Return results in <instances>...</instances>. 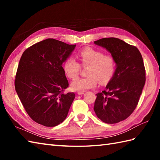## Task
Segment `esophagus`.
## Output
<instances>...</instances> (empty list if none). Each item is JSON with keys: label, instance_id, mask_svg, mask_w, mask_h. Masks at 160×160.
I'll return each instance as SVG.
<instances>
[{"label": "esophagus", "instance_id": "34e87169", "mask_svg": "<svg viewBox=\"0 0 160 160\" xmlns=\"http://www.w3.org/2000/svg\"><path fill=\"white\" fill-rule=\"evenodd\" d=\"M84 93V91H78V95H83Z\"/></svg>", "mask_w": 160, "mask_h": 160}]
</instances>
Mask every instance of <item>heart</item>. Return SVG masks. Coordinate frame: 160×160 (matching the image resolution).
<instances>
[{"label": "heart", "instance_id": "obj_1", "mask_svg": "<svg viewBox=\"0 0 160 160\" xmlns=\"http://www.w3.org/2000/svg\"><path fill=\"white\" fill-rule=\"evenodd\" d=\"M78 58L82 67H87L85 78H77L71 84L74 91H85L96 87L98 82L102 85L107 84L113 79L117 68L115 57L104 54L102 51L91 47H85L78 53ZM63 71L67 78L73 80L77 78L80 65L73 57H68L63 63Z\"/></svg>", "mask_w": 160, "mask_h": 160}]
</instances>
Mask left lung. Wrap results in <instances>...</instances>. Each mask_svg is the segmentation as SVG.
<instances>
[{"label":"left lung","instance_id":"obj_1","mask_svg":"<svg viewBox=\"0 0 160 160\" xmlns=\"http://www.w3.org/2000/svg\"><path fill=\"white\" fill-rule=\"evenodd\" d=\"M115 57L117 68L106 89L96 94L93 109L107 124L126 120L136 108L145 84L146 70L142 56L135 46L116 38L95 41Z\"/></svg>","mask_w":160,"mask_h":160}]
</instances>
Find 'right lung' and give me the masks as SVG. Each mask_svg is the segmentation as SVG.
I'll return each mask as SVG.
<instances>
[{
  "instance_id": "right-lung-1",
  "label": "right lung",
  "mask_w": 160,
  "mask_h": 160,
  "mask_svg": "<svg viewBox=\"0 0 160 160\" xmlns=\"http://www.w3.org/2000/svg\"><path fill=\"white\" fill-rule=\"evenodd\" d=\"M76 47L53 38L29 47L20 58L15 89L27 113L45 127L58 125L65 120L75 93H64L69 82L62 63Z\"/></svg>"
}]
</instances>
